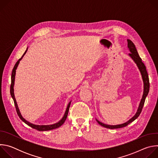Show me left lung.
<instances>
[{
	"mask_svg": "<svg viewBox=\"0 0 158 158\" xmlns=\"http://www.w3.org/2000/svg\"><path fill=\"white\" fill-rule=\"evenodd\" d=\"M127 46H128V48H129V49L131 52V53H129V55L134 60L135 63L137 64L138 68H139V69L141 72V74L142 75L143 80V82H144V93H143V98L141 99V102L139 104V106L138 107V109L136 114H135L134 116H133L127 122H126L124 124H119V125H116V126H110V125H107V124H103V123H101L100 121H99L98 120L96 119L98 123L101 126H102L103 127H105L106 128H109V129H118V128H121V127H126L129 124H130L131 122L134 121L135 119H137L139 117V116L140 115L141 112L142 111L143 107L146 98L148 96V94L149 93V81L148 74L147 71H146V66L144 64V63L142 62V59H141V57H139V56L138 53L136 48V47H135V45L129 39H127Z\"/></svg>",
	"mask_w": 158,
	"mask_h": 158,
	"instance_id": "left-lung-1",
	"label": "left lung"
}]
</instances>
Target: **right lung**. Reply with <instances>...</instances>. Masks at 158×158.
<instances>
[{"label": "right lung", "instance_id": "add662e5", "mask_svg": "<svg viewBox=\"0 0 158 158\" xmlns=\"http://www.w3.org/2000/svg\"><path fill=\"white\" fill-rule=\"evenodd\" d=\"M27 51V50L26 51V52H24V54H23V56H22L18 60L17 62L15 63L14 68H13V70H12V76H11V84H10V95L14 100V105H15V109H16V111H17V113L19 116V117L20 118V119L24 122L26 124H27L28 126H31V127L35 129H37L39 131H49V130H52V129H56V128H58L59 127H60V126H62L67 117V114H68V112H69V107H70V105H71V102L69 103L68 106H67V107L66 109V110H65V112L64 114V117L62 118V119L59 121L57 123H56L54 124H52V125H47V126H39V125H35V124H31L30 123H29L28 121H27L26 119H24L23 118H22V116H21L20 112H19V108L17 107V102H16V101H15V97H14V81H15V70L17 69V67L18 66V64L19 63V61L22 59V58L23 57V56L25 55V54L26 53Z\"/></svg>", "mask_w": 158, "mask_h": 158}]
</instances>
